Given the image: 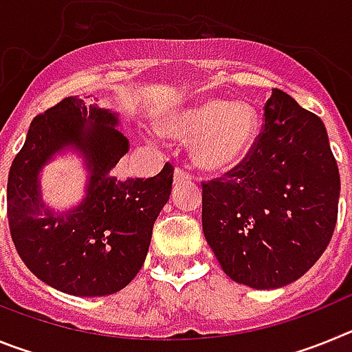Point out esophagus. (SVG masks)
<instances>
[{"instance_id": "obj_1", "label": "esophagus", "mask_w": 352, "mask_h": 352, "mask_svg": "<svg viewBox=\"0 0 352 352\" xmlns=\"http://www.w3.org/2000/svg\"><path fill=\"white\" fill-rule=\"evenodd\" d=\"M192 179V174L186 173L185 169L178 167V169L174 170V182L176 183H182V182H190Z\"/></svg>"}]
</instances>
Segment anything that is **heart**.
<instances>
[{"mask_svg":"<svg viewBox=\"0 0 352 352\" xmlns=\"http://www.w3.org/2000/svg\"><path fill=\"white\" fill-rule=\"evenodd\" d=\"M166 135L190 141L192 160L201 169L222 173L247 157L257 135V113L241 100L206 98L185 105L162 121Z\"/></svg>","mask_w":352,"mask_h":352,"instance_id":"b5f03b06","label":"heart"}]
</instances>
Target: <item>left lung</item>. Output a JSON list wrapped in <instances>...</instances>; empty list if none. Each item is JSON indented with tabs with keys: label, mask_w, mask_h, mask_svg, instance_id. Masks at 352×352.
<instances>
[{
	"label": "left lung",
	"mask_w": 352,
	"mask_h": 352,
	"mask_svg": "<svg viewBox=\"0 0 352 352\" xmlns=\"http://www.w3.org/2000/svg\"><path fill=\"white\" fill-rule=\"evenodd\" d=\"M338 195L340 176L324 123L275 88L247 157L203 183V231L232 280L282 287L326 250Z\"/></svg>",
	"instance_id": "1"
}]
</instances>
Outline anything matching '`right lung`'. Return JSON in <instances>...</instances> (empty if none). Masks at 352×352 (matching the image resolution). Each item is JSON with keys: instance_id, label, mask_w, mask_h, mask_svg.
<instances>
[{"instance_id": "right-lung-1", "label": "right lung", "mask_w": 352, "mask_h": 352, "mask_svg": "<svg viewBox=\"0 0 352 352\" xmlns=\"http://www.w3.org/2000/svg\"><path fill=\"white\" fill-rule=\"evenodd\" d=\"M116 113L67 96L35 116L6 185L12 241L33 275L74 296L121 291L144 264L153 223L169 201L174 167L153 178H120L129 151ZM77 148L90 173L83 203L65 214L45 208L38 174L60 148Z\"/></svg>"}]
</instances>
